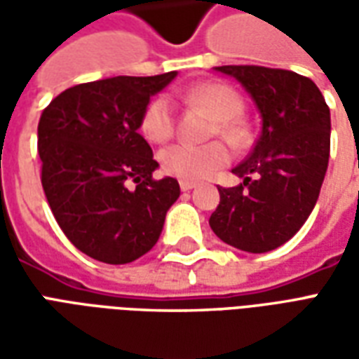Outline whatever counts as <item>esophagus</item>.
<instances>
[{
	"label": "esophagus",
	"mask_w": 359,
	"mask_h": 359,
	"mask_svg": "<svg viewBox=\"0 0 359 359\" xmlns=\"http://www.w3.org/2000/svg\"><path fill=\"white\" fill-rule=\"evenodd\" d=\"M180 190L182 192H188V190H192V188H196V182H192V180H180Z\"/></svg>",
	"instance_id": "esophagus-1"
}]
</instances>
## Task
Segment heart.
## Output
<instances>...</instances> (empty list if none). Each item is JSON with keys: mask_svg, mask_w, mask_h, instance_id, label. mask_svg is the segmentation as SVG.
I'll return each instance as SVG.
<instances>
[{"mask_svg": "<svg viewBox=\"0 0 359 359\" xmlns=\"http://www.w3.org/2000/svg\"><path fill=\"white\" fill-rule=\"evenodd\" d=\"M180 100L188 105L208 109L217 118L215 134H221L226 142L238 146L244 140V126L241 115L244 102L241 94L225 82H202L180 92ZM177 115L169 97L157 95L146 105L142 113L140 130L149 142H167L175 134ZM231 161V151L223 142H211L205 146L175 144L159 154V163L167 175L182 180L211 179Z\"/></svg>", "mask_w": 359, "mask_h": 359, "instance_id": "b5f03b06", "label": "heart"}]
</instances>
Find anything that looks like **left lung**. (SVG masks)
Listing matches in <instances>:
<instances>
[{
	"mask_svg": "<svg viewBox=\"0 0 359 359\" xmlns=\"http://www.w3.org/2000/svg\"><path fill=\"white\" fill-rule=\"evenodd\" d=\"M262 115V134L241 165L242 182L219 188L210 226L221 241L264 254L290 241L306 223L323 184L331 149V113L316 82L285 69L223 65Z\"/></svg>",
	"mask_w": 359,
	"mask_h": 359,
	"instance_id": "8db88e82",
	"label": "left lung"
}]
</instances>
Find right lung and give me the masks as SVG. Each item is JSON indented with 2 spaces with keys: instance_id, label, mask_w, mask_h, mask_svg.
<instances>
[{
  "instance_id": "add662e5",
  "label": "right lung",
  "mask_w": 359,
  "mask_h": 359,
  "mask_svg": "<svg viewBox=\"0 0 359 359\" xmlns=\"http://www.w3.org/2000/svg\"><path fill=\"white\" fill-rule=\"evenodd\" d=\"M175 76L84 82L42 111L38 154L51 213L67 238L97 262L130 264L149 252L180 196L177 179L151 177L157 161L138 133L151 95ZM126 180L137 182L134 191Z\"/></svg>"
}]
</instances>
